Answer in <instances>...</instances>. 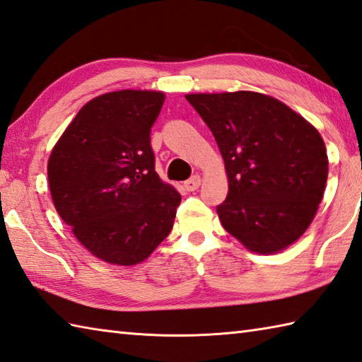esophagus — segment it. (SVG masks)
<instances>
[{"label": "esophagus", "instance_id": "34e87169", "mask_svg": "<svg viewBox=\"0 0 362 362\" xmlns=\"http://www.w3.org/2000/svg\"><path fill=\"white\" fill-rule=\"evenodd\" d=\"M200 182H202L200 176L199 175H194L192 178L184 182V187H186V190H189V192H194V190H197V189L200 187Z\"/></svg>", "mask_w": 362, "mask_h": 362}]
</instances>
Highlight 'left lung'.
I'll return each mask as SVG.
<instances>
[{
    "mask_svg": "<svg viewBox=\"0 0 362 362\" xmlns=\"http://www.w3.org/2000/svg\"><path fill=\"white\" fill-rule=\"evenodd\" d=\"M213 132L228 176L217 206L223 228L258 254L295 243L310 225L328 180L315 127L260 93L187 94Z\"/></svg>",
    "mask_w": 362,
    "mask_h": 362,
    "instance_id": "8db88e82",
    "label": "left lung"
}]
</instances>
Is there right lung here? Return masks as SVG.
Wrapping results in <instances>:
<instances>
[{
	"instance_id": "1",
	"label": "right lung",
	"mask_w": 362,
	"mask_h": 362,
	"mask_svg": "<svg viewBox=\"0 0 362 362\" xmlns=\"http://www.w3.org/2000/svg\"><path fill=\"white\" fill-rule=\"evenodd\" d=\"M162 93L122 90L81 107L49 159L53 204L100 260H145L172 231L181 195L154 168Z\"/></svg>"
}]
</instances>
